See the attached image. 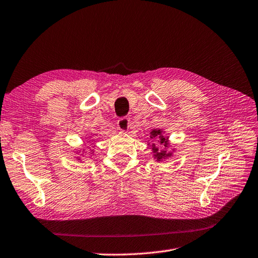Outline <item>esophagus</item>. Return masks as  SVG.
Segmentation results:
<instances>
[{
	"mask_svg": "<svg viewBox=\"0 0 258 258\" xmlns=\"http://www.w3.org/2000/svg\"><path fill=\"white\" fill-rule=\"evenodd\" d=\"M129 124H130V119L127 118V117H122V118L118 119V121H117V127H118L120 131H128Z\"/></svg>",
	"mask_w": 258,
	"mask_h": 258,
	"instance_id": "34e87169",
	"label": "esophagus"
}]
</instances>
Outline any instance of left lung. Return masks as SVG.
Wrapping results in <instances>:
<instances>
[{
	"mask_svg": "<svg viewBox=\"0 0 258 258\" xmlns=\"http://www.w3.org/2000/svg\"><path fill=\"white\" fill-rule=\"evenodd\" d=\"M150 134H151V137H150L151 139H156V141H158V144H160L163 147H168L169 138L163 137L161 129H154L152 130V132H150ZM152 151L154 153V158L157 161H161L172 156V153H168L166 151V148L165 150H159V147L157 145H155L154 143L152 144Z\"/></svg>",
	"mask_w": 258,
	"mask_h": 258,
	"instance_id": "1",
	"label": "left lung"
}]
</instances>
